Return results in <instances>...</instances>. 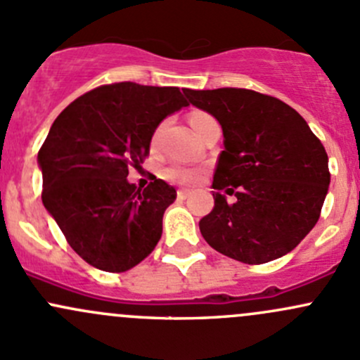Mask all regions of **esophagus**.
Returning a JSON list of instances; mask_svg holds the SVG:
<instances>
[{
    "mask_svg": "<svg viewBox=\"0 0 360 360\" xmlns=\"http://www.w3.org/2000/svg\"><path fill=\"white\" fill-rule=\"evenodd\" d=\"M190 191H188V190H179V191H177V198H181V200H186V198L188 197H190Z\"/></svg>",
    "mask_w": 360,
    "mask_h": 360,
    "instance_id": "esophagus-1",
    "label": "esophagus"
}]
</instances>
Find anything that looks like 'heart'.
<instances>
[{
  "label": "heart",
  "mask_w": 360,
  "mask_h": 360,
  "mask_svg": "<svg viewBox=\"0 0 360 360\" xmlns=\"http://www.w3.org/2000/svg\"><path fill=\"white\" fill-rule=\"evenodd\" d=\"M207 118H212V116H209L207 112L197 111L191 115L190 122H191V125L197 127L198 123L203 122V120H207ZM160 130L162 129H158L157 132H155L153 143H157L158 141ZM162 176H163V179H167L169 183H172V184H179V186H193V184L200 183L202 181L203 170L198 169V167L188 165V163L174 162V163H169L167 167H163Z\"/></svg>",
  "instance_id": "obj_1"
}]
</instances>
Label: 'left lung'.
I'll return each instance as SVG.
<instances>
[{"mask_svg":"<svg viewBox=\"0 0 360 360\" xmlns=\"http://www.w3.org/2000/svg\"><path fill=\"white\" fill-rule=\"evenodd\" d=\"M183 92L223 127L214 209L200 219L207 244L248 264L291 252L319 221L331 181L319 137L300 112L266 94L231 86Z\"/></svg>","mask_w":360,"mask_h":360,"instance_id":"obj_1","label":"left lung"}]
</instances>
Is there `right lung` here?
Masks as SVG:
<instances>
[{
	"instance_id": "obj_1",
	"label": "right lung",
	"mask_w": 360,
	"mask_h": 360,
	"mask_svg": "<svg viewBox=\"0 0 360 360\" xmlns=\"http://www.w3.org/2000/svg\"><path fill=\"white\" fill-rule=\"evenodd\" d=\"M188 106L177 86L101 85L57 116L39 148L41 200L82 259L127 271L151 254L176 190L155 177L144 190L127 181L150 155L155 129Z\"/></svg>"
}]
</instances>
